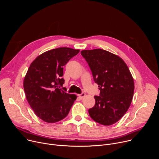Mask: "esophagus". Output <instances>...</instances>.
Returning <instances> with one entry per match:
<instances>
[{"instance_id": "obj_1", "label": "esophagus", "mask_w": 159, "mask_h": 159, "mask_svg": "<svg viewBox=\"0 0 159 159\" xmlns=\"http://www.w3.org/2000/svg\"><path fill=\"white\" fill-rule=\"evenodd\" d=\"M85 96V94L84 93H82V94H80L79 95V97L80 98H81V99H82V98H84Z\"/></svg>"}]
</instances>
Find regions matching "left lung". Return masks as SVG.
<instances>
[{
    "instance_id": "left-lung-1",
    "label": "left lung",
    "mask_w": 159,
    "mask_h": 159,
    "mask_svg": "<svg viewBox=\"0 0 159 159\" xmlns=\"http://www.w3.org/2000/svg\"><path fill=\"white\" fill-rule=\"evenodd\" d=\"M98 84L100 94L89 114L96 122L109 126L119 121L128 111L134 93V80L125 62L102 49L81 52Z\"/></svg>"
}]
</instances>
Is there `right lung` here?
I'll return each instance as SVG.
<instances>
[{
	"mask_svg": "<svg viewBox=\"0 0 159 159\" xmlns=\"http://www.w3.org/2000/svg\"><path fill=\"white\" fill-rule=\"evenodd\" d=\"M79 50L61 47L38 56L30 65L24 79L27 101L36 115L53 123L65 118L77 99L66 93L63 66L79 53Z\"/></svg>",
	"mask_w": 159,
	"mask_h": 159,
	"instance_id": "add662e5",
	"label": "right lung"
}]
</instances>
